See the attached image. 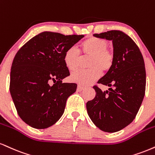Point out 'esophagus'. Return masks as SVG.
I'll list each match as a JSON object with an SVG mask.
<instances>
[{
	"label": "esophagus",
	"instance_id": "obj_1",
	"mask_svg": "<svg viewBox=\"0 0 155 155\" xmlns=\"http://www.w3.org/2000/svg\"><path fill=\"white\" fill-rule=\"evenodd\" d=\"M84 87H81V86H80V85H78V87H77V91H78V92H81V91L84 90Z\"/></svg>",
	"mask_w": 155,
	"mask_h": 155
}]
</instances>
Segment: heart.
Masks as SVG:
<instances>
[{"label":"heart","mask_w":155,"mask_h":155,"mask_svg":"<svg viewBox=\"0 0 155 155\" xmlns=\"http://www.w3.org/2000/svg\"><path fill=\"white\" fill-rule=\"evenodd\" d=\"M108 42L104 39L91 37L81 44L85 55H91L88 66L89 69L78 70L73 72L70 79L79 84H91L100 77L102 72H107L112 68L114 61V55L107 49ZM81 53L75 46L68 48L63 55L65 66L69 71H74L79 67L81 61Z\"/></svg>","instance_id":"b5f03b06"}]
</instances>
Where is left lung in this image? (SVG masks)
Masks as SVG:
<instances>
[{"mask_svg":"<svg viewBox=\"0 0 155 155\" xmlns=\"http://www.w3.org/2000/svg\"><path fill=\"white\" fill-rule=\"evenodd\" d=\"M93 36L112 41L114 61L97 81L109 87V91L93 87L96 95L87 102V113L100 130L114 133L131 124L141 107L146 87L144 61L137 44L123 31L111 30Z\"/></svg>","mask_w":155,"mask_h":155,"instance_id":"1","label":"left lung"}]
</instances>
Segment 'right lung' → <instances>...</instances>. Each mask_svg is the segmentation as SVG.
<instances>
[{
  "label": "right lung",
  "instance_id": "right-lung-1",
  "mask_svg": "<svg viewBox=\"0 0 155 155\" xmlns=\"http://www.w3.org/2000/svg\"><path fill=\"white\" fill-rule=\"evenodd\" d=\"M84 35L44 31L31 38L15 55L10 74V93L20 118L31 127L44 129L64 113L67 99L77 84L63 83L70 75L63 55ZM53 81V85L49 84Z\"/></svg>",
  "mask_w": 155,
  "mask_h": 155
}]
</instances>
